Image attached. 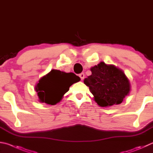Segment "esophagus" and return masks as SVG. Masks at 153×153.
<instances>
[{
	"mask_svg": "<svg viewBox=\"0 0 153 153\" xmlns=\"http://www.w3.org/2000/svg\"><path fill=\"white\" fill-rule=\"evenodd\" d=\"M79 76L80 78H81V79L83 80V79H84V77H85V75H84V73H81V74L79 75Z\"/></svg>",
	"mask_w": 153,
	"mask_h": 153,
	"instance_id": "obj_1",
	"label": "esophagus"
}]
</instances>
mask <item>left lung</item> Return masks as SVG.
I'll return each instance as SVG.
<instances>
[{
    "label": "left lung",
    "mask_w": 153,
    "mask_h": 153,
    "mask_svg": "<svg viewBox=\"0 0 153 153\" xmlns=\"http://www.w3.org/2000/svg\"><path fill=\"white\" fill-rule=\"evenodd\" d=\"M90 70L91 75L85 78L84 82L100 106L120 104L129 94L130 81L122 69L100 62Z\"/></svg>",
    "instance_id": "left-lung-1"
}]
</instances>
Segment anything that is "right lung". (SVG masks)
I'll use <instances>...</instances> for the list:
<instances>
[{
    "label": "right lung",
    "instance_id": "add662e5",
    "mask_svg": "<svg viewBox=\"0 0 153 153\" xmlns=\"http://www.w3.org/2000/svg\"><path fill=\"white\" fill-rule=\"evenodd\" d=\"M79 80V77L74 73L52 69L41 77L35 85L39 101L49 105L56 104L62 100L69 87Z\"/></svg>",
    "mask_w": 153,
    "mask_h": 153
}]
</instances>
